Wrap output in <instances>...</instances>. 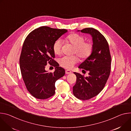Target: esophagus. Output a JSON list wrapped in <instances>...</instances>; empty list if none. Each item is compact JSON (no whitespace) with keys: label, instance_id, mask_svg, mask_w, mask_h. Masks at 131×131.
<instances>
[{"label":"esophagus","instance_id":"esophagus-1","mask_svg":"<svg viewBox=\"0 0 131 131\" xmlns=\"http://www.w3.org/2000/svg\"><path fill=\"white\" fill-rule=\"evenodd\" d=\"M72 73V72L70 71V70H66V74H70V73Z\"/></svg>","mask_w":131,"mask_h":131}]
</instances>
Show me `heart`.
Returning a JSON list of instances; mask_svg holds the SVG:
<instances>
[{
  "mask_svg": "<svg viewBox=\"0 0 131 131\" xmlns=\"http://www.w3.org/2000/svg\"><path fill=\"white\" fill-rule=\"evenodd\" d=\"M67 43H69L74 49L73 53H76L82 59H86L91 56L93 50V44L91 41H85L84 36L77 33L71 34L64 39ZM62 41L56 40L53 45V50L56 54L59 55L62 52ZM79 61V58L76 56H63L60 58V65L66 69H71Z\"/></svg>",
  "mask_w": 131,
  "mask_h": 131,
  "instance_id": "1",
  "label": "heart"
}]
</instances>
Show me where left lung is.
Returning a JSON list of instances; mask_svg holds the SVG:
<instances>
[{"label": "left lung", "mask_w": 131, "mask_h": 131, "mask_svg": "<svg viewBox=\"0 0 131 131\" xmlns=\"http://www.w3.org/2000/svg\"><path fill=\"white\" fill-rule=\"evenodd\" d=\"M81 32L92 36L93 50L91 56L79 67L83 71H89L88 77L74 72L77 81L73 87V93L78 99L85 100L97 96L103 90L110 73L111 58L108 43L98 31L89 27Z\"/></svg>", "instance_id": "8db88e82"}]
</instances>
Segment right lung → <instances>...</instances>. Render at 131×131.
I'll list each match as a JSON object with an SVG mask.
<instances>
[{
	"label": "right lung",
	"instance_id": "right-lung-1",
	"mask_svg": "<svg viewBox=\"0 0 131 131\" xmlns=\"http://www.w3.org/2000/svg\"><path fill=\"white\" fill-rule=\"evenodd\" d=\"M67 31L66 29L41 26L32 31L24 41L20 57L21 74L27 91L37 99L52 96L56 81L65 74L64 69L53 59V45ZM47 63L55 67L53 73L45 70Z\"/></svg>",
	"mask_w": 131,
	"mask_h": 131
}]
</instances>
